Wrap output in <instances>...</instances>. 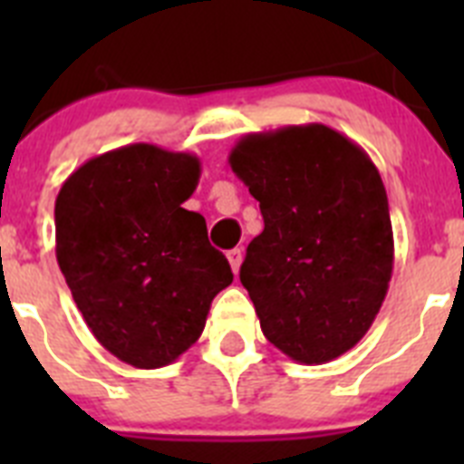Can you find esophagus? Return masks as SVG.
Returning <instances> with one entry per match:
<instances>
[{
    "instance_id": "34e87169",
    "label": "esophagus",
    "mask_w": 464,
    "mask_h": 464,
    "mask_svg": "<svg viewBox=\"0 0 464 464\" xmlns=\"http://www.w3.org/2000/svg\"><path fill=\"white\" fill-rule=\"evenodd\" d=\"M227 260H229V265H232V272L239 274L241 260H244V253H241V248H232V251H227Z\"/></svg>"
}]
</instances>
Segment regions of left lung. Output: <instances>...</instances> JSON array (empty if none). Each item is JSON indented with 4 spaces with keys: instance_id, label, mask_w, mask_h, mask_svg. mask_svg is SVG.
<instances>
[{
    "instance_id": "left-lung-1",
    "label": "left lung",
    "mask_w": 464,
    "mask_h": 464,
    "mask_svg": "<svg viewBox=\"0 0 464 464\" xmlns=\"http://www.w3.org/2000/svg\"><path fill=\"white\" fill-rule=\"evenodd\" d=\"M229 167L265 220L239 272L265 337L304 364L351 351L383 304L395 260L388 197L370 155L309 122L246 134Z\"/></svg>"
}]
</instances>
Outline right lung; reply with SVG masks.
Listing matches in <instances>:
<instances>
[{"instance_id":"add662e5","label":"right lung","mask_w":464,"mask_h":464,"mask_svg":"<svg viewBox=\"0 0 464 464\" xmlns=\"http://www.w3.org/2000/svg\"><path fill=\"white\" fill-rule=\"evenodd\" d=\"M199 158L130 143L88 160L55 199V256L94 339L137 370L171 364L199 339L235 274L207 220L181 204Z\"/></svg>"}]
</instances>
